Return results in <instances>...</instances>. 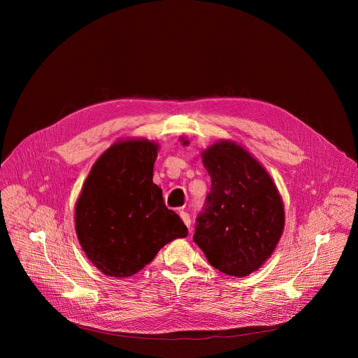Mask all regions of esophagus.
Here are the masks:
<instances>
[{
	"mask_svg": "<svg viewBox=\"0 0 358 358\" xmlns=\"http://www.w3.org/2000/svg\"><path fill=\"white\" fill-rule=\"evenodd\" d=\"M180 217H181L182 222L187 225V228L189 229L191 228V218H189V215L187 213H184V211H180Z\"/></svg>",
	"mask_w": 358,
	"mask_h": 358,
	"instance_id": "1",
	"label": "esophagus"
}]
</instances>
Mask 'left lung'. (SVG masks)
<instances>
[{"label": "left lung", "mask_w": 358, "mask_h": 358, "mask_svg": "<svg viewBox=\"0 0 358 358\" xmlns=\"http://www.w3.org/2000/svg\"><path fill=\"white\" fill-rule=\"evenodd\" d=\"M201 159L211 191L192 239L215 269L248 276L272 257L282 238V196L265 167L236 141H215L201 151Z\"/></svg>", "instance_id": "obj_1"}]
</instances>
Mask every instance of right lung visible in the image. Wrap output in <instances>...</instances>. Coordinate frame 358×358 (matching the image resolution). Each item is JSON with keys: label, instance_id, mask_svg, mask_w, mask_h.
Returning <instances> with one entry per match:
<instances>
[{"label": "right lung", "instance_id": "add662e5", "mask_svg": "<svg viewBox=\"0 0 358 358\" xmlns=\"http://www.w3.org/2000/svg\"><path fill=\"white\" fill-rule=\"evenodd\" d=\"M160 145L144 137L113 143L93 164L75 207V229L87 259L124 279L188 231L152 182Z\"/></svg>", "mask_w": 358, "mask_h": 358}]
</instances>
